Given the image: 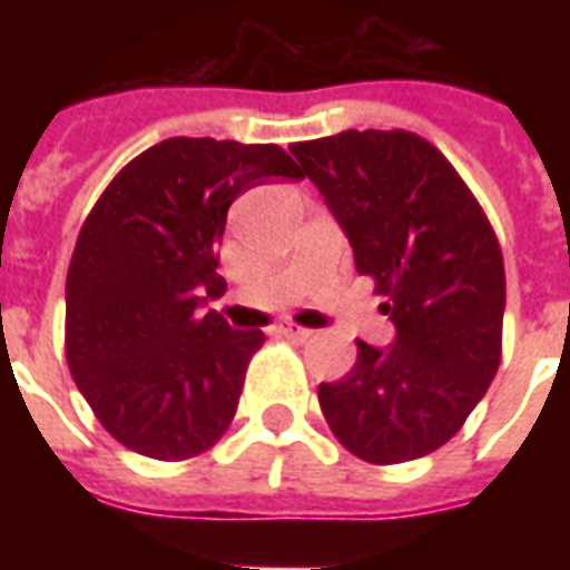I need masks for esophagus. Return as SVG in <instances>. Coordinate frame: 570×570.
I'll return each instance as SVG.
<instances>
[{"mask_svg":"<svg viewBox=\"0 0 570 570\" xmlns=\"http://www.w3.org/2000/svg\"><path fill=\"white\" fill-rule=\"evenodd\" d=\"M277 333L284 335V338H293V342H308L311 335V330H305V326H296V323H277Z\"/></svg>","mask_w":570,"mask_h":570,"instance_id":"1","label":"esophagus"}]
</instances>
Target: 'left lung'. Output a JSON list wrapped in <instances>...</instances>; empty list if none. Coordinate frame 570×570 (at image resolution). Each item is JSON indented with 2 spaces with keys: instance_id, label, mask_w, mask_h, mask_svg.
<instances>
[{
  "instance_id": "8db88e82",
  "label": "left lung",
  "mask_w": 570,
  "mask_h": 570,
  "mask_svg": "<svg viewBox=\"0 0 570 570\" xmlns=\"http://www.w3.org/2000/svg\"><path fill=\"white\" fill-rule=\"evenodd\" d=\"M394 323L387 347L317 396L338 442L372 464L436 452L501 363L503 256L464 179L409 130H342L289 146Z\"/></svg>"
}]
</instances>
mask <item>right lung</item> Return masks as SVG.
Returning <instances> with one entry per match:
<instances>
[{
    "instance_id": "right-lung-1",
    "label": "right lung",
    "mask_w": 570,
    "mask_h": 570,
    "mask_svg": "<svg viewBox=\"0 0 570 570\" xmlns=\"http://www.w3.org/2000/svg\"><path fill=\"white\" fill-rule=\"evenodd\" d=\"M302 179L281 146L174 137L109 183L85 219L67 274V363L94 415L130 452L183 461L235 419L262 330L237 333L216 274L237 195Z\"/></svg>"
}]
</instances>
